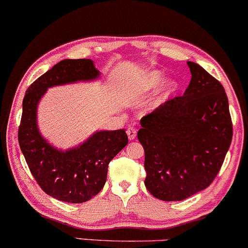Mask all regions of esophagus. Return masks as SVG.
<instances>
[{"label": "esophagus", "instance_id": "1", "mask_svg": "<svg viewBox=\"0 0 248 248\" xmlns=\"http://www.w3.org/2000/svg\"><path fill=\"white\" fill-rule=\"evenodd\" d=\"M136 135H137V131H136V129H134V127H129L127 129V137H129L130 140H134L136 138Z\"/></svg>", "mask_w": 248, "mask_h": 248}]
</instances>
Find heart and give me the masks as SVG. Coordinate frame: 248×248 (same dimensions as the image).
<instances>
[{
	"instance_id": "heart-1",
	"label": "heart",
	"mask_w": 248,
	"mask_h": 248,
	"mask_svg": "<svg viewBox=\"0 0 248 248\" xmlns=\"http://www.w3.org/2000/svg\"><path fill=\"white\" fill-rule=\"evenodd\" d=\"M166 80V77L161 72H151L144 79H142L136 86V91L140 94H148V93L155 91L157 87L161 86ZM177 87V82L171 80L168 82V89L175 90Z\"/></svg>"
}]
</instances>
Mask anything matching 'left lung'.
<instances>
[{"instance_id":"obj_1","label":"left lung","mask_w":248,"mask_h":248,"mask_svg":"<svg viewBox=\"0 0 248 248\" xmlns=\"http://www.w3.org/2000/svg\"><path fill=\"white\" fill-rule=\"evenodd\" d=\"M191 80L182 97L140 119L145 187L162 201H182L213 182L230 149L233 127L225 89L187 61Z\"/></svg>"}]
</instances>
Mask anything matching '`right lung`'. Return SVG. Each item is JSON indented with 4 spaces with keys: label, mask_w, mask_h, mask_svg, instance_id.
Segmentation results:
<instances>
[{
    "label": "right lung",
    "mask_w": 248,
    "mask_h": 248,
    "mask_svg": "<svg viewBox=\"0 0 248 248\" xmlns=\"http://www.w3.org/2000/svg\"><path fill=\"white\" fill-rule=\"evenodd\" d=\"M100 74L91 59H65L36 79L22 102L18 143L29 170L45 193L68 203L86 202L102 190L108 163L129 143L126 132L99 130L80 144L62 150L40 132L38 106L50 87L98 80Z\"/></svg>",
    "instance_id": "1"
}]
</instances>
